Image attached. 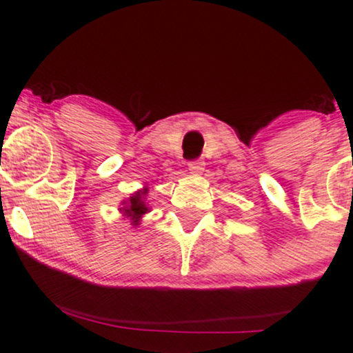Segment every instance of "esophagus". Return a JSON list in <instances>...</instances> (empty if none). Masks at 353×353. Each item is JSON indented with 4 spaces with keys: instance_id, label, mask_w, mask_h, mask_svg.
Returning <instances> with one entry per match:
<instances>
[{
    "instance_id": "obj_1",
    "label": "esophagus",
    "mask_w": 353,
    "mask_h": 353,
    "mask_svg": "<svg viewBox=\"0 0 353 353\" xmlns=\"http://www.w3.org/2000/svg\"><path fill=\"white\" fill-rule=\"evenodd\" d=\"M189 171L192 174H201L204 171V163L202 159H196V161H190L189 163Z\"/></svg>"
}]
</instances>
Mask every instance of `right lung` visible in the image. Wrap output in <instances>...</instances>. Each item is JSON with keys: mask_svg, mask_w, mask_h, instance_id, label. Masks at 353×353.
Wrapping results in <instances>:
<instances>
[{"mask_svg": "<svg viewBox=\"0 0 353 353\" xmlns=\"http://www.w3.org/2000/svg\"><path fill=\"white\" fill-rule=\"evenodd\" d=\"M145 194H148V188L143 189V190H137L136 194H132L131 197H129L128 202H124V208H121V210L124 212L125 217H131L132 221V225H137L139 224L141 217L144 216L145 212H148V205H145Z\"/></svg>", "mask_w": 353, "mask_h": 353, "instance_id": "1", "label": "right lung"}]
</instances>
